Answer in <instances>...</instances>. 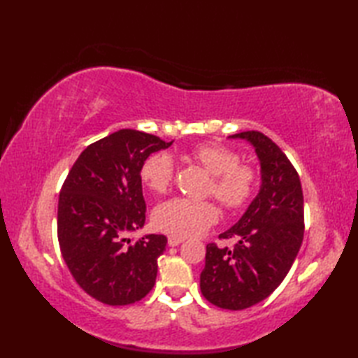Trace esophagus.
Instances as JSON below:
<instances>
[{
  "instance_id": "34e87169",
  "label": "esophagus",
  "mask_w": 358,
  "mask_h": 358,
  "mask_svg": "<svg viewBox=\"0 0 358 358\" xmlns=\"http://www.w3.org/2000/svg\"><path fill=\"white\" fill-rule=\"evenodd\" d=\"M185 241V237H180V235H169L167 237V245L169 246H178L180 243Z\"/></svg>"
}]
</instances>
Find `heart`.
Returning <instances> with one entry per match:
<instances>
[{
    "instance_id": "1",
    "label": "heart",
    "mask_w": 358,
    "mask_h": 358,
    "mask_svg": "<svg viewBox=\"0 0 358 358\" xmlns=\"http://www.w3.org/2000/svg\"><path fill=\"white\" fill-rule=\"evenodd\" d=\"M189 157L212 175L209 192L214 194L226 209L238 210L252 199L257 175L252 167L240 164V158L232 149L217 143H204L189 152ZM173 172L171 155L158 152L143 163L140 177L150 192L164 194L172 185ZM152 220L159 231L191 237L209 229L217 222L218 209L212 201L175 196L157 206Z\"/></svg>"
}]
</instances>
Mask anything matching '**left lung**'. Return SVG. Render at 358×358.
<instances>
[{
    "label": "left lung",
    "instance_id": "1",
    "mask_svg": "<svg viewBox=\"0 0 358 358\" xmlns=\"http://www.w3.org/2000/svg\"><path fill=\"white\" fill-rule=\"evenodd\" d=\"M229 138L252 144L262 186L238 222L220 234L237 240L235 248L206 246L200 289L212 305L241 310L269 296L287 275L305 234V208L299 173L269 136L248 131Z\"/></svg>",
    "mask_w": 358,
    "mask_h": 358
}]
</instances>
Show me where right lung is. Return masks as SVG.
Here are the masks:
<instances>
[{
	"label": "right lung",
	"instance_id": "1",
	"mask_svg": "<svg viewBox=\"0 0 358 358\" xmlns=\"http://www.w3.org/2000/svg\"><path fill=\"white\" fill-rule=\"evenodd\" d=\"M155 135L121 129L81 152L58 200V243L83 291L110 306L144 299L155 285L164 235L126 238L146 222L141 166L167 149Z\"/></svg>",
	"mask_w": 358,
	"mask_h": 358
}]
</instances>
